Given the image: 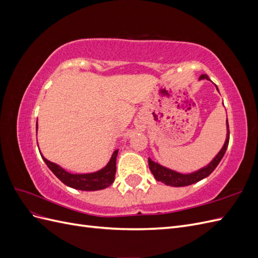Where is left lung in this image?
<instances>
[{
	"mask_svg": "<svg viewBox=\"0 0 258 258\" xmlns=\"http://www.w3.org/2000/svg\"><path fill=\"white\" fill-rule=\"evenodd\" d=\"M205 79L209 80L208 75L202 74L200 76V80H205ZM216 89H217V86H216ZM226 122H227V137H226V141L224 143V146L222 147V150L218 152V154L215 156L213 160L211 161L208 166L201 168L197 171H195V172H192V173L183 174V173L176 172V171L168 169L166 167H162L161 165H159L158 162H155L151 158H148V167H150V170L153 173L154 177L157 179L158 182H161L166 185L174 186V187H182V186H188V185L195 184V183L201 181V179L206 178L207 176H209L211 173L213 172L218 163H220V161L224 157L226 150H227V146L229 143V126H228V120H226Z\"/></svg>",
	"mask_w": 258,
	"mask_h": 258,
	"instance_id": "8db88e82",
	"label": "left lung"
}]
</instances>
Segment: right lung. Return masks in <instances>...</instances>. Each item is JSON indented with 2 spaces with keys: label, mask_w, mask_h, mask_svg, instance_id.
<instances>
[{
  "label": "right lung",
  "mask_w": 258,
  "mask_h": 258,
  "mask_svg": "<svg viewBox=\"0 0 258 258\" xmlns=\"http://www.w3.org/2000/svg\"><path fill=\"white\" fill-rule=\"evenodd\" d=\"M36 132H37V121H36ZM118 154V150H116L107 165L101 170L93 173H85V174H73L70 173L60 166L56 165L49 160L46 159L41 154L43 160L45 161L47 167L51 170V172L56 175L60 181L69 187H72L80 190H100L104 189L106 187L113 184L116 173V157Z\"/></svg>",
  "instance_id": "1"
}]
</instances>
